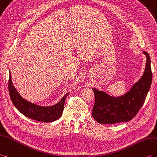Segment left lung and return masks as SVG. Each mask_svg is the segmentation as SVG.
I'll return each instance as SVG.
<instances>
[{
    "label": "left lung",
    "instance_id": "left-lung-1",
    "mask_svg": "<svg viewBox=\"0 0 157 157\" xmlns=\"http://www.w3.org/2000/svg\"><path fill=\"white\" fill-rule=\"evenodd\" d=\"M143 53L147 57L144 74L130 91L123 96H111L103 91L92 88L95 103L92 115L98 123L113 124L128 122L137 114L144 102L152 79L151 57L147 52H143Z\"/></svg>",
    "mask_w": 157,
    "mask_h": 157
}]
</instances>
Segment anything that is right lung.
Masks as SVG:
<instances>
[{
	"label": "right lung",
	"instance_id": "1",
	"mask_svg": "<svg viewBox=\"0 0 157 157\" xmlns=\"http://www.w3.org/2000/svg\"><path fill=\"white\" fill-rule=\"evenodd\" d=\"M9 92L13 104L21 114L27 118L43 122H53L61 117L64 109L65 98L69 94V93H67L59 101L51 106H41V105L33 104L25 100L17 92L15 87L13 86L10 71Z\"/></svg>",
	"mask_w": 157,
	"mask_h": 157
}]
</instances>
